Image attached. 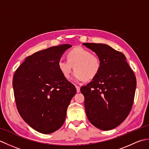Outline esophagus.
Instances as JSON below:
<instances>
[{
	"instance_id": "1",
	"label": "esophagus",
	"mask_w": 149,
	"mask_h": 149,
	"mask_svg": "<svg viewBox=\"0 0 149 149\" xmlns=\"http://www.w3.org/2000/svg\"><path fill=\"white\" fill-rule=\"evenodd\" d=\"M75 88H76V90H77V92L79 93L80 92V87L79 86H77V85H75Z\"/></svg>"
}]
</instances>
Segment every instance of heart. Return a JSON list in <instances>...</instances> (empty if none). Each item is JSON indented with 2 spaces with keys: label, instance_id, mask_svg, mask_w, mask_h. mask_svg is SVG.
<instances>
[{
  "label": "heart",
  "instance_id": "obj_1",
  "mask_svg": "<svg viewBox=\"0 0 149 149\" xmlns=\"http://www.w3.org/2000/svg\"><path fill=\"white\" fill-rule=\"evenodd\" d=\"M67 59H59L58 67L63 76L68 79L74 66V79L76 81H91L100 70V59L90 50L81 47L71 49L66 54Z\"/></svg>",
  "mask_w": 149,
  "mask_h": 149
}]
</instances>
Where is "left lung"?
Segmentation results:
<instances>
[{"label":"left lung","mask_w":149,"mask_h":149,"mask_svg":"<svg viewBox=\"0 0 149 149\" xmlns=\"http://www.w3.org/2000/svg\"><path fill=\"white\" fill-rule=\"evenodd\" d=\"M83 45L97 54L101 62L97 76L81 88L88 119L103 131L115 128L130 113L136 79L123 53L102 43Z\"/></svg>","instance_id":"1"}]
</instances>
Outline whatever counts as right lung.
Returning a JSON list of instances; mask_svg holds the SVG:
<instances>
[{
	"instance_id": "right-lung-1",
	"label": "right lung",
	"mask_w": 149,
	"mask_h": 149,
	"mask_svg": "<svg viewBox=\"0 0 149 149\" xmlns=\"http://www.w3.org/2000/svg\"><path fill=\"white\" fill-rule=\"evenodd\" d=\"M71 47L63 44L34 53L14 74L13 86L18 113L41 133H52L61 127L66 109L77 92L58 67L63 52Z\"/></svg>"
}]
</instances>
